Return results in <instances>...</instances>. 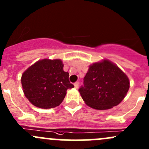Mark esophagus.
I'll list each match as a JSON object with an SVG mask.
<instances>
[{
	"mask_svg": "<svg viewBox=\"0 0 149 149\" xmlns=\"http://www.w3.org/2000/svg\"><path fill=\"white\" fill-rule=\"evenodd\" d=\"M79 82H76V83L74 84V86L76 88H79Z\"/></svg>",
	"mask_w": 149,
	"mask_h": 149,
	"instance_id": "obj_1",
	"label": "esophagus"
}]
</instances>
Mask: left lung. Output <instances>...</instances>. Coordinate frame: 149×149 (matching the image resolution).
Segmentation results:
<instances>
[{"mask_svg": "<svg viewBox=\"0 0 149 149\" xmlns=\"http://www.w3.org/2000/svg\"><path fill=\"white\" fill-rule=\"evenodd\" d=\"M130 82L125 73L108 60L89 66L79 89L88 107L99 110L111 109L123 101Z\"/></svg>", "mask_w": 149, "mask_h": 149, "instance_id": "8db88e82", "label": "left lung"}]
</instances>
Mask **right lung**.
Listing matches in <instances>:
<instances>
[{"label": "right lung", "mask_w": 149, "mask_h": 149, "mask_svg": "<svg viewBox=\"0 0 149 149\" xmlns=\"http://www.w3.org/2000/svg\"><path fill=\"white\" fill-rule=\"evenodd\" d=\"M68 77L69 73L63 70L61 60L37 61L22 76L25 97L37 107L49 109L58 107L65 98L68 88L74 87Z\"/></svg>", "instance_id": "obj_1"}]
</instances>
